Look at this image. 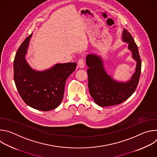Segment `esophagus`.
<instances>
[{"mask_svg":"<svg viewBox=\"0 0 157 157\" xmlns=\"http://www.w3.org/2000/svg\"><path fill=\"white\" fill-rule=\"evenodd\" d=\"M78 66L80 68H83L84 67V59L82 58H80L79 60H78Z\"/></svg>","mask_w":157,"mask_h":157,"instance_id":"1","label":"esophagus"}]
</instances>
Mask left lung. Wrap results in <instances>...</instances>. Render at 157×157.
<instances>
[{"label":"left lung","instance_id":"1","mask_svg":"<svg viewBox=\"0 0 157 157\" xmlns=\"http://www.w3.org/2000/svg\"><path fill=\"white\" fill-rule=\"evenodd\" d=\"M122 36L123 40L128 43V48L132 51L133 58L137 61L136 72L128 82H119L108 75L99 56L89 55L86 57L89 93L101 107L117 105L124 102L136 91L139 84L142 63L137 45L131 34L125 29Z\"/></svg>","mask_w":157,"mask_h":157}]
</instances>
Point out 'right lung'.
<instances>
[{"mask_svg":"<svg viewBox=\"0 0 157 157\" xmlns=\"http://www.w3.org/2000/svg\"><path fill=\"white\" fill-rule=\"evenodd\" d=\"M32 35L25 38L16 53L13 79L20 97L28 105L49 111L61 104L66 79L75 71L76 63L56 64L41 72L32 70L25 58Z\"/></svg>","mask_w":157,"mask_h":157,"instance_id":"right-lung-1","label":"right lung"}]
</instances>
